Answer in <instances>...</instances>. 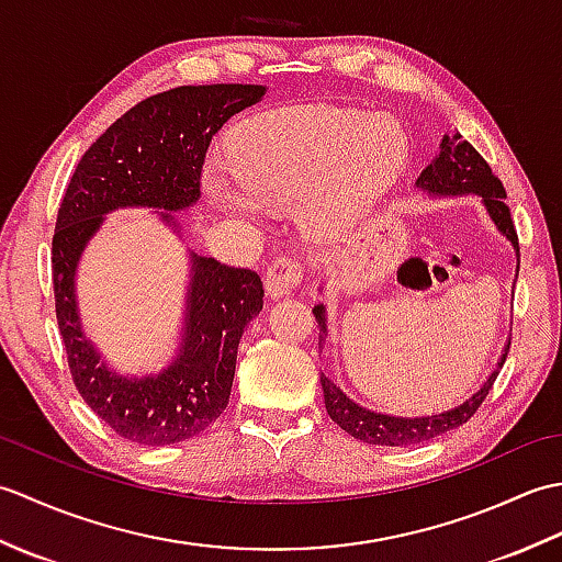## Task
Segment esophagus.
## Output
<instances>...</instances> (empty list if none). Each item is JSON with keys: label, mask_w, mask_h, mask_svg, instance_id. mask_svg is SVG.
<instances>
[{"label": "esophagus", "mask_w": 562, "mask_h": 562, "mask_svg": "<svg viewBox=\"0 0 562 562\" xmlns=\"http://www.w3.org/2000/svg\"><path fill=\"white\" fill-rule=\"evenodd\" d=\"M302 280V262L290 256L274 258L266 272V292L270 300H282V296H290L296 284Z\"/></svg>", "instance_id": "1"}]
</instances>
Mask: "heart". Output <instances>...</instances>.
I'll return each mask as SVG.
<instances>
[{"instance_id": "heart-1", "label": "heart", "mask_w": 562, "mask_h": 562, "mask_svg": "<svg viewBox=\"0 0 562 562\" xmlns=\"http://www.w3.org/2000/svg\"><path fill=\"white\" fill-rule=\"evenodd\" d=\"M232 169L207 164L205 188L226 212L296 207L314 236L342 232L408 161V135L391 115L336 105L262 113L232 142Z\"/></svg>"}]
</instances>
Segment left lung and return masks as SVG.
<instances>
[{"label":"left lung","instance_id":"left-lung-1","mask_svg":"<svg viewBox=\"0 0 562 562\" xmlns=\"http://www.w3.org/2000/svg\"><path fill=\"white\" fill-rule=\"evenodd\" d=\"M415 188L429 198L481 195L485 212L491 214L497 232L503 234L512 246H515V254L519 260V241H517L515 224H512V217H509V207L505 205V188L499 183V178L491 171L487 161L459 133L441 137L439 154L435 157V161L425 166L423 173L417 176ZM314 316L321 328L318 345L321 350H324L326 336H328L326 306L316 304ZM507 350H509V340L505 345L503 355H499L491 376L483 381V386L479 391H473L469 398L459 405H453L449 411L432 413V415H415V417L376 413L352 401L338 384H333L326 374H321L326 411L333 423H338L345 432L352 435L355 439L367 441V445H379V447L420 445V441L451 432V429H457L459 425L471 420V415L479 411V405L485 401L487 391L493 389V381L497 379L499 369H503L507 360Z\"/></svg>","mask_w":562,"mask_h":562}]
</instances>
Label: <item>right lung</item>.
Here are the masks:
<instances>
[{
  "mask_svg": "<svg viewBox=\"0 0 562 562\" xmlns=\"http://www.w3.org/2000/svg\"><path fill=\"white\" fill-rule=\"evenodd\" d=\"M260 83L178 87L139 101L93 142L77 164L53 236V284L75 386L101 420L145 447L176 445L207 429L229 403L244 328L262 308L254 270L188 250L190 274L178 348L157 374H121L87 338L77 270L105 214L147 207L181 236L173 212L200 200L212 137L232 115L266 97Z\"/></svg>",
  "mask_w": 562,
  "mask_h": 562,
  "instance_id": "1",
  "label": "right lung"
}]
</instances>
